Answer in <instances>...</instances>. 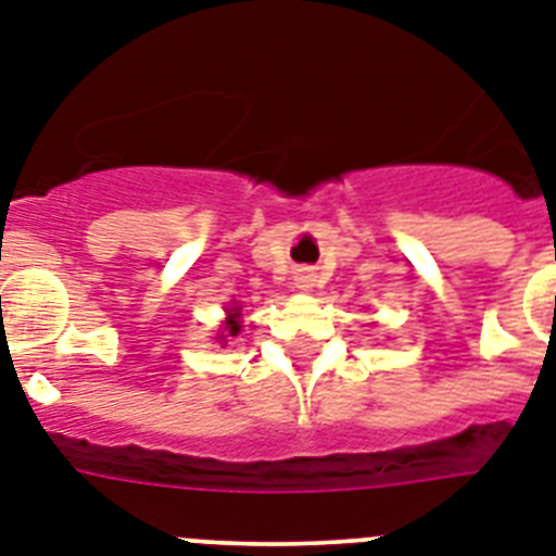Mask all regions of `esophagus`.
<instances>
[{"label":"esophagus","instance_id":"esophagus-1","mask_svg":"<svg viewBox=\"0 0 556 556\" xmlns=\"http://www.w3.org/2000/svg\"><path fill=\"white\" fill-rule=\"evenodd\" d=\"M293 285H296L299 291H311L313 285H316V274L311 268H299L296 277H293Z\"/></svg>","mask_w":556,"mask_h":556}]
</instances>
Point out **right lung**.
<instances>
[{
    "mask_svg": "<svg viewBox=\"0 0 556 556\" xmlns=\"http://www.w3.org/2000/svg\"><path fill=\"white\" fill-rule=\"evenodd\" d=\"M243 330V313H240V307H229L226 311V321H224V330H220L218 341H229V338H235L238 332Z\"/></svg>",
    "mask_w": 556,
    "mask_h": 556,
    "instance_id": "add662e5",
    "label": "right lung"
}]
</instances>
